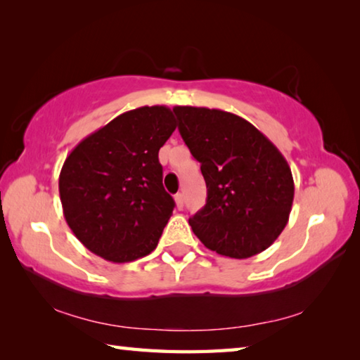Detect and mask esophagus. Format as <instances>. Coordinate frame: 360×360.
Returning a JSON list of instances; mask_svg holds the SVG:
<instances>
[{
    "instance_id": "esophagus-1",
    "label": "esophagus",
    "mask_w": 360,
    "mask_h": 360,
    "mask_svg": "<svg viewBox=\"0 0 360 360\" xmlns=\"http://www.w3.org/2000/svg\"><path fill=\"white\" fill-rule=\"evenodd\" d=\"M174 200H176V206H178V210H182V206H184V195L181 192L174 195Z\"/></svg>"
}]
</instances>
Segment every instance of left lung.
<instances>
[{
	"instance_id": "left-lung-1",
	"label": "left lung",
	"mask_w": 360,
	"mask_h": 360,
	"mask_svg": "<svg viewBox=\"0 0 360 360\" xmlns=\"http://www.w3.org/2000/svg\"><path fill=\"white\" fill-rule=\"evenodd\" d=\"M179 133L206 182L208 198L188 224L203 245L248 259L281 235L294 179L281 152L252 124L221 109L176 106Z\"/></svg>"
}]
</instances>
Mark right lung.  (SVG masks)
Listing matches in <instances>:
<instances>
[{"instance_id":"1","label":"right lung","mask_w":360,"mask_h":360,"mask_svg":"<svg viewBox=\"0 0 360 360\" xmlns=\"http://www.w3.org/2000/svg\"><path fill=\"white\" fill-rule=\"evenodd\" d=\"M176 129L167 106L117 115L82 139L58 178L63 214L82 245L114 264L150 254L173 214L158 150Z\"/></svg>"}]
</instances>
